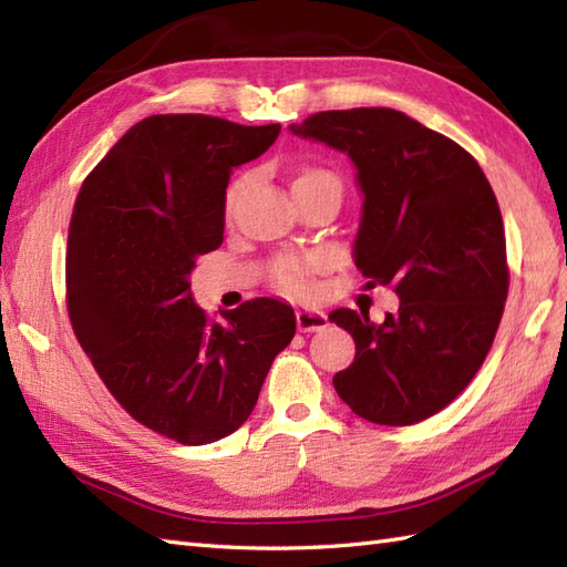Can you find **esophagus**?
I'll use <instances>...</instances> for the list:
<instances>
[{
    "instance_id": "obj_1",
    "label": "esophagus",
    "mask_w": 567,
    "mask_h": 567,
    "mask_svg": "<svg viewBox=\"0 0 567 567\" xmlns=\"http://www.w3.org/2000/svg\"><path fill=\"white\" fill-rule=\"evenodd\" d=\"M329 327V319L323 311H311V309H299L297 311V329L302 333H311V331H321Z\"/></svg>"
}]
</instances>
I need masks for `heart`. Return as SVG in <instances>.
Here are the masks:
<instances>
[{
    "label": "heart",
    "mask_w": 567,
    "mask_h": 567,
    "mask_svg": "<svg viewBox=\"0 0 567 567\" xmlns=\"http://www.w3.org/2000/svg\"><path fill=\"white\" fill-rule=\"evenodd\" d=\"M319 177H333L327 171H319V167H305L299 171L295 177V185L299 183H309V179H319ZM292 185V187H295ZM238 195V185L228 189V207H231L234 199ZM327 265L323 256H280L270 262V285L277 292H282L287 297H309L315 292V275Z\"/></svg>",
    "instance_id": "b5f03b06"
}]
</instances>
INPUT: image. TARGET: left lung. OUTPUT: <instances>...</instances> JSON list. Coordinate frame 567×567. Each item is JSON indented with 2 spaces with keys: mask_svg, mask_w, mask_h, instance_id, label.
Returning <instances> with one entry per match:
<instances>
[{
  "mask_svg": "<svg viewBox=\"0 0 567 567\" xmlns=\"http://www.w3.org/2000/svg\"><path fill=\"white\" fill-rule=\"evenodd\" d=\"M292 134L348 153L363 189L353 256L400 309H336L353 336L341 400L372 424H419L461 394L495 341L509 292L502 212L483 167L455 141L384 106L319 112Z\"/></svg>",
  "mask_w": 567,
  "mask_h": 567,
  "instance_id": "obj_1",
  "label": "left lung"
}]
</instances>
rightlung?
Wrapping results in <instances>:
<instances>
[{"label":"right lung","mask_w":567,"mask_h":567,"mask_svg":"<svg viewBox=\"0 0 567 567\" xmlns=\"http://www.w3.org/2000/svg\"><path fill=\"white\" fill-rule=\"evenodd\" d=\"M277 136L280 124L148 116L84 177L72 209V331L114 400L183 445L219 441L244 424L297 331L280 299H248L216 321L189 290L197 258L224 240L234 167L256 161Z\"/></svg>","instance_id":"obj_1"}]
</instances>
